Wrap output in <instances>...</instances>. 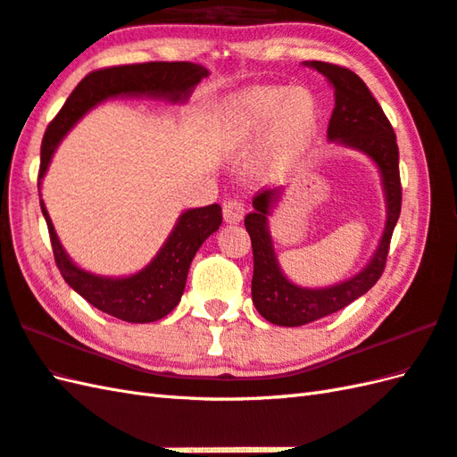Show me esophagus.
I'll list each match as a JSON object with an SVG mask.
<instances>
[{
	"mask_svg": "<svg viewBox=\"0 0 457 457\" xmlns=\"http://www.w3.org/2000/svg\"><path fill=\"white\" fill-rule=\"evenodd\" d=\"M245 216V204L241 200H228L223 204V220L228 223H239Z\"/></svg>",
	"mask_w": 457,
	"mask_h": 457,
	"instance_id": "1",
	"label": "esophagus"
}]
</instances>
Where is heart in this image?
Masks as SVG:
<instances>
[{
    "instance_id": "b5f03b06",
    "label": "heart",
    "mask_w": 457,
    "mask_h": 457,
    "mask_svg": "<svg viewBox=\"0 0 457 457\" xmlns=\"http://www.w3.org/2000/svg\"><path fill=\"white\" fill-rule=\"evenodd\" d=\"M316 96L304 86H255L231 96L220 112L221 129L231 141H245L270 121L263 167L275 174L304 149L318 125Z\"/></svg>"
}]
</instances>
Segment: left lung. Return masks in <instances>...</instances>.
I'll return each instance as SVG.
<instances>
[{
  "label": "left lung",
  "instance_id": "left-lung-1",
  "mask_svg": "<svg viewBox=\"0 0 457 457\" xmlns=\"http://www.w3.org/2000/svg\"><path fill=\"white\" fill-rule=\"evenodd\" d=\"M303 64L326 76L334 88L336 108L329 118L328 139L367 154L378 169L385 192L386 221L373 257L357 275L332 287L306 288L285 277L269 229V216L283 198L285 188L278 187L257 194L253 198L255 210L245 216V229L253 247L251 296L257 312L267 322L287 328L304 326L334 314L352 304L355 298L363 296L377 283L389 255V244L396 220L401 216L403 200L396 135L365 82L344 66L320 61H306Z\"/></svg>",
  "mask_w": 457,
  "mask_h": 457
}]
</instances>
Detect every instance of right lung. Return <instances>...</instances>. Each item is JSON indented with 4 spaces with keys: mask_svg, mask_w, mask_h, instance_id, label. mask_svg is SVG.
<instances>
[{
    "mask_svg": "<svg viewBox=\"0 0 457 457\" xmlns=\"http://www.w3.org/2000/svg\"><path fill=\"white\" fill-rule=\"evenodd\" d=\"M208 74L206 68L194 62H143L90 72L68 96L62 110L46 128L41 145L38 196H41V180L56 147L64 135L96 105L120 96H147V98L184 104ZM41 210L51 234L56 267L68 287H72L102 312L131 324L157 322L172 312L187 287L194 255L204 241L221 226V208L218 204L184 210L151 263L128 277H105L84 270L68 257L43 198Z\"/></svg>",
    "mask_w": 457,
    "mask_h": 457,
    "instance_id": "right-lung-1",
    "label": "right lung"
}]
</instances>
